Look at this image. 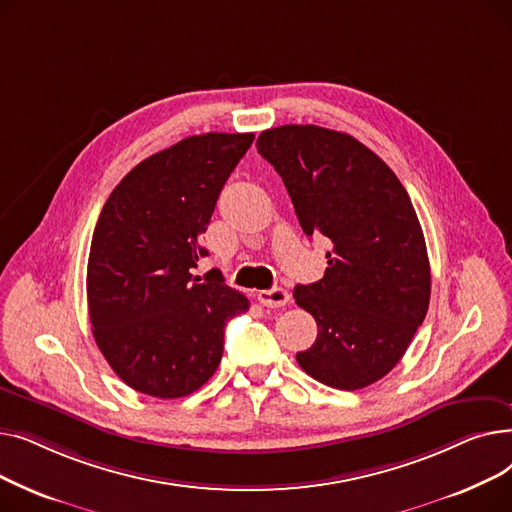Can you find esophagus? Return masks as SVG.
I'll list each match as a JSON object with an SVG mask.
<instances>
[{
	"label": "esophagus",
	"instance_id": "esophagus-1",
	"mask_svg": "<svg viewBox=\"0 0 512 512\" xmlns=\"http://www.w3.org/2000/svg\"><path fill=\"white\" fill-rule=\"evenodd\" d=\"M257 301L263 305V307H270V309H276V307H284L288 301H290V294L284 290V288H272V290H259L257 292Z\"/></svg>",
	"mask_w": 512,
	"mask_h": 512
}]
</instances>
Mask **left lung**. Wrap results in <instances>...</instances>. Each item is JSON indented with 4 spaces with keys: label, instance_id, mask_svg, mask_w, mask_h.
Segmentation results:
<instances>
[{
    "label": "left lung",
    "instance_id": "left-lung-1",
    "mask_svg": "<svg viewBox=\"0 0 512 512\" xmlns=\"http://www.w3.org/2000/svg\"><path fill=\"white\" fill-rule=\"evenodd\" d=\"M257 151L282 176L305 234L332 242L324 278L292 292L317 321L299 365L338 390L382 380L423 324L432 290L409 193L346 132L286 124L263 130Z\"/></svg>",
    "mask_w": 512,
    "mask_h": 512
}]
</instances>
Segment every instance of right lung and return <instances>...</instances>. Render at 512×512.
Instances as JSON below:
<instances>
[{
  "label": "right lung",
  "instance_id": "add662e5",
  "mask_svg": "<svg viewBox=\"0 0 512 512\" xmlns=\"http://www.w3.org/2000/svg\"><path fill=\"white\" fill-rule=\"evenodd\" d=\"M253 132L188 137L134 166L91 240L87 301L105 361L132 390L180 398L218 369L228 319L249 301L218 270L193 276L224 182Z\"/></svg>",
  "mask_w": 512,
  "mask_h": 512
}]
</instances>
